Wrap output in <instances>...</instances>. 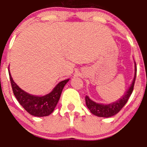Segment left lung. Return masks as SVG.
I'll return each instance as SVG.
<instances>
[{
	"label": "left lung",
	"instance_id": "obj_1",
	"mask_svg": "<svg viewBox=\"0 0 147 147\" xmlns=\"http://www.w3.org/2000/svg\"><path fill=\"white\" fill-rule=\"evenodd\" d=\"M135 67V72H134V78L133 79L132 82H131V85H130L129 88L127 90L125 94L118 100L117 101L112 102L111 104H107V105H105V104H99L97 102H94L92 100L89 98L88 96L85 97V102L86 105L90 109L92 114L96 115L100 117H110L114 116L116 114L122 109L123 107L126 105L127 101H128L129 98L131 96V93L133 92V89H134V82H135L136 76H137V67H136V63L134 65Z\"/></svg>",
	"mask_w": 147,
	"mask_h": 147
}]
</instances>
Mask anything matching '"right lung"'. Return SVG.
<instances>
[{
    "mask_svg": "<svg viewBox=\"0 0 147 147\" xmlns=\"http://www.w3.org/2000/svg\"><path fill=\"white\" fill-rule=\"evenodd\" d=\"M8 72L13 94L20 105L31 115L39 117L48 116L54 111L60 100L62 91L66 83L69 81V79H67L60 82L49 94L44 96H35L28 94L20 89L13 81L9 69Z\"/></svg>",
    "mask_w": 147,
    "mask_h": 147,
    "instance_id": "right-lung-1",
    "label": "right lung"
}]
</instances>
